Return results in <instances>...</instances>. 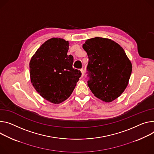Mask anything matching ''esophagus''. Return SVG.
Wrapping results in <instances>:
<instances>
[{
  "label": "esophagus",
  "instance_id": "34e87169",
  "mask_svg": "<svg viewBox=\"0 0 154 154\" xmlns=\"http://www.w3.org/2000/svg\"><path fill=\"white\" fill-rule=\"evenodd\" d=\"M80 71H81V72H82V76L83 77V75H84V74H85L84 70H83V69H80Z\"/></svg>",
  "mask_w": 154,
  "mask_h": 154
}]
</instances>
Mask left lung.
<instances>
[{
  "mask_svg": "<svg viewBox=\"0 0 154 154\" xmlns=\"http://www.w3.org/2000/svg\"><path fill=\"white\" fill-rule=\"evenodd\" d=\"M89 58L88 86L97 98L113 101L128 84L132 64L123 48L111 39L94 37L82 46Z\"/></svg>",
  "mask_w": 154,
  "mask_h": 154,
  "instance_id": "left-lung-1",
  "label": "left lung"
}]
</instances>
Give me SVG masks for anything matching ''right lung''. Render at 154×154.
<instances>
[{
	"label": "right lung",
	"mask_w": 154,
	"mask_h": 154,
	"mask_svg": "<svg viewBox=\"0 0 154 154\" xmlns=\"http://www.w3.org/2000/svg\"><path fill=\"white\" fill-rule=\"evenodd\" d=\"M69 42L51 38L42 45L29 63L30 78L37 92L53 104L66 100L73 92L82 73L72 67L68 55Z\"/></svg>",
	"instance_id": "right-lung-1"
}]
</instances>
